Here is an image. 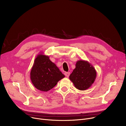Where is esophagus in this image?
I'll return each mask as SVG.
<instances>
[{"mask_svg":"<svg viewBox=\"0 0 126 126\" xmlns=\"http://www.w3.org/2000/svg\"><path fill=\"white\" fill-rule=\"evenodd\" d=\"M64 75H65V76L66 77H69V75H70V72H65V73H64Z\"/></svg>","mask_w":126,"mask_h":126,"instance_id":"1","label":"esophagus"}]
</instances>
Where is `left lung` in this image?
Returning a JSON list of instances; mask_svg holds the SVG:
<instances>
[{
    "label": "left lung",
    "instance_id": "1",
    "mask_svg": "<svg viewBox=\"0 0 126 126\" xmlns=\"http://www.w3.org/2000/svg\"><path fill=\"white\" fill-rule=\"evenodd\" d=\"M96 77V71L93 66L87 61L79 60L69 79L77 89L85 90L91 86Z\"/></svg>",
    "mask_w": 126,
    "mask_h": 126
}]
</instances>
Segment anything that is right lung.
<instances>
[{"mask_svg": "<svg viewBox=\"0 0 126 126\" xmlns=\"http://www.w3.org/2000/svg\"><path fill=\"white\" fill-rule=\"evenodd\" d=\"M65 77L48 56L40 54L35 59L30 72V78L34 86L41 91L54 88L59 81Z\"/></svg>", "mask_w": 126, "mask_h": 126, "instance_id": "add662e5", "label": "right lung"}]
</instances>
